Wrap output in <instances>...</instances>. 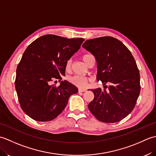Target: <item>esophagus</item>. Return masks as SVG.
Listing matches in <instances>:
<instances>
[{"instance_id":"esophagus-1","label":"esophagus","mask_w":156,"mask_h":156,"mask_svg":"<svg viewBox=\"0 0 156 156\" xmlns=\"http://www.w3.org/2000/svg\"><path fill=\"white\" fill-rule=\"evenodd\" d=\"M87 91V89H82V88H79L78 92H85Z\"/></svg>"}]
</instances>
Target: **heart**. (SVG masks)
I'll list each match as a JSON object with an SVG mask.
<instances>
[{
    "mask_svg": "<svg viewBox=\"0 0 156 156\" xmlns=\"http://www.w3.org/2000/svg\"><path fill=\"white\" fill-rule=\"evenodd\" d=\"M90 55H91L88 54L82 55V59H83V61L86 63V64H87V59ZM71 66H72V60L71 59H68L66 64V69H67V70H69V69L71 68ZM69 80L72 84H74L75 86H76V87H78L80 88H83L87 87L88 82L90 81V79L87 77H84V76L76 75L74 76H72L71 78H69Z\"/></svg>",
    "mask_w": 156,
    "mask_h": 156,
    "instance_id": "b5f03b06",
    "label": "heart"
}]
</instances>
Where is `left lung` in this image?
I'll return each instance as SVG.
<instances>
[{
	"label": "left lung",
	"instance_id": "obj_1",
	"mask_svg": "<svg viewBox=\"0 0 156 156\" xmlns=\"http://www.w3.org/2000/svg\"><path fill=\"white\" fill-rule=\"evenodd\" d=\"M82 47L97 62V79L103 85L108 82V91L92 89L94 98L88 105L98 121L116 122L133 111L140 92V72L129 49L110 36L87 40Z\"/></svg>",
	"mask_w": 156,
	"mask_h": 156
}]
</instances>
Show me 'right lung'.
Listing matches in <instances>:
<instances>
[{
	"label": "right lung",
	"mask_w": 156,
	"mask_h": 156,
	"mask_svg": "<svg viewBox=\"0 0 156 156\" xmlns=\"http://www.w3.org/2000/svg\"><path fill=\"white\" fill-rule=\"evenodd\" d=\"M83 38L45 35L33 41L16 68L15 88L22 110L37 121H49L64 111L78 88L68 81L51 85L65 76L66 64L80 49Z\"/></svg>",
	"instance_id": "1"
}]
</instances>
